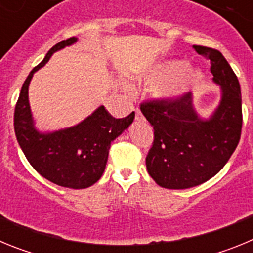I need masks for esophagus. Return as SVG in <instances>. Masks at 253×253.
<instances>
[{
    "mask_svg": "<svg viewBox=\"0 0 253 253\" xmlns=\"http://www.w3.org/2000/svg\"><path fill=\"white\" fill-rule=\"evenodd\" d=\"M135 119L137 120H142L143 119V115H142V113H140L139 110H135Z\"/></svg>",
    "mask_w": 253,
    "mask_h": 253,
    "instance_id": "1",
    "label": "esophagus"
}]
</instances>
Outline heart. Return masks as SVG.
<instances>
[{
	"label": "heart",
	"mask_w": 253,
	"mask_h": 253,
	"mask_svg": "<svg viewBox=\"0 0 253 253\" xmlns=\"http://www.w3.org/2000/svg\"><path fill=\"white\" fill-rule=\"evenodd\" d=\"M189 64L186 62H167L157 64L140 73L139 77L148 84L163 81L153 88L154 95L165 100H177L187 92L191 82H198L200 75L198 72H189Z\"/></svg>",
	"instance_id": "heart-1"
}]
</instances>
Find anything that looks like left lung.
Listing matches in <instances>:
<instances>
[{"label":"left lung","mask_w":253,"mask_h":253,"mask_svg":"<svg viewBox=\"0 0 253 253\" xmlns=\"http://www.w3.org/2000/svg\"><path fill=\"white\" fill-rule=\"evenodd\" d=\"M210 59L220 101L209 118L196 111L194 96L173 101H151L140 110L154 129L153 146L146 158L148 173L165 189H190L215 176L238 146L242 130V97L238 78L216 49L194 45Z\"/></svg>","instance_id":"1"}]
</instances>
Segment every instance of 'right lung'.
Masks as SVG:
<instances>
[{
    "label": "right lung",
    "instance_id": "obj_1",
    "mask_svg": "<svg viewBox=\"0 0 253 253\" xmlns=\"http://www.w3.org/2000/svg\"><path fill=\"white\" fill-rule=\"evenodd\" d=\"M77 38L55 44L35 67L21 87L15 107L13 125L17 142L29 163L50 182L69 189H86L100 180L106 167L111 142L133 123V113L115 119L105 106H99L77 125L54 131H40L35 126L29 104V84L55 51L72 45Z\"/></svg>",
    "mask_w": 253,
    "mask_h": 253
}]
</instances>
